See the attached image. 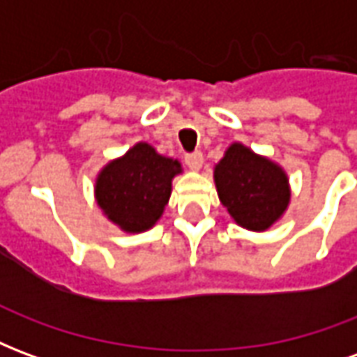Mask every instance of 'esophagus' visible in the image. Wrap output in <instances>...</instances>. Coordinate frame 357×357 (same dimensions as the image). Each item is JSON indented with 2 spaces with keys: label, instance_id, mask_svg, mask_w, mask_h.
<instances>
[{
  "label": "esophagus",
  "instance_id": "1",
  "mask_svg": "<svg viewBox=\"0 0 357 357\" xmlns=\"http://www.w3.org/2000/svg\"><path fill=\"white\" fill-rule=\"evenodd\" d=\"M202 162H204V158H202L201 151H195V153H189L185 155V164L191 168V170H201Z\"/></svg>",
  "mask_w": 357,
  "mask_h": 357
}]
</instances>
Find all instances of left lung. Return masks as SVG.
Listing matches in <instances>:
<instances>
[{
  "mask_svg": "<svg viewBox=\"0 0 357 357\" xmlns=\"http://www.w3.org/2000/svg\"><path fill=\"white\" fill-rule=\"evenodd\" d=\"M218 197L245 229L266 231L291 201L289 178L279 164L233 143L214 168Z\"/></svg>",
  "mask_w": 357,
  "mask_h": 357,
  "instance_id": "obj_1",
  "label": "left lung"
}]
</instances>
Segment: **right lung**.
Returning <instances> with one entry per match:
<instances>
[{"mask_svg": "<svg viewBox=\"0 0 357 357\" xmlns=\"http://www.w3.org/2000/svg\"><path fill=\"white\" fill-rule=\"evenodd\" d=\"M178 174V160L158 155L149 143H137L99 172L95 199L122 231H147L162 216L170 201L172 179Z\"/></svg>", "mask_w": 357, "mask_h": 357, "instance_id": "obj_1", "label": "right lung"}]
</instances>
